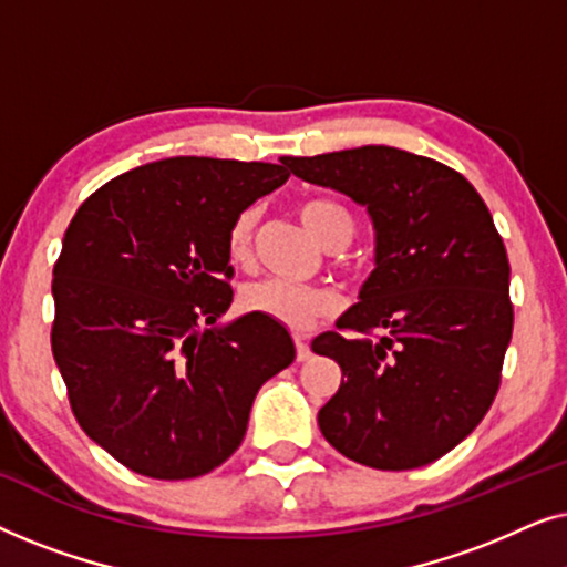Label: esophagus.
I'll use <instances>...</instances> for the list:
<instances>
[{"label":"esophagus","mask_w":567,"mask_h":567,"mask_svg":"<svg viewBox=\"0 0 567 567\" xmlns=\"http://www.w3.org/2000/svg\"><path fill=\"white\" fill-rule=\"evenodd\" d=\"M293 343H297V361H307L309 355H312V348H309L305 332H297V336H293Z\"/></svg>","instance_id":"esophagus-1"}]
</instances>
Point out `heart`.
<instances>
[{
    "label": "heart",
    "mask_w": 567,
    "mask_h": 567,
    "mask_svg": "<svg viewBox=\"0 0 567 567\" xmlns=\"http://www.w3.org/2000/svg\"><path fill=\"white\" fill-rule=\"evenodd\" d=\"M299 219L328 247L336 239H351L353 216L346 206L330 198H309L299 204ZM255 227V212L237 214L227 229V255L231 262H247ZM243 307L252 315H262L291 330H307L317 320L336 309V297L320 286H297L286 281H262L243 293Z\"/></svg>",
    "instance_id": "1"
}]
</instances>
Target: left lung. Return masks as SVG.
<instances>
[{
	"mask_svg": "<svg viewBox=\"0 0 567 567\" xmlns=\"http://www.w3.org/2000/svg\"><path fill=\"white\" fill-rule=\"evenodd\" d=\"M281 162L367 206L377 229L361 301L340 332L312 340L343 371L317 413L322 436L374 470L436 462L491 410L514 332L508 255L485 200L456 169L394 146Z\"/></svg>",
	"mask_w": 567,
	"mask_h": 567,
	"instance_id": "1",
	"label": "left lung"
}]
</instances>
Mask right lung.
<instances>
[{"instance_id":"add662e5","label":"right lung","mask_w":567,"mask_h":567,"mask_svg":"<svg viewBox=\"0 0 567 567\" xmlns=\"http://www.w3.org/2000/svg\"><path fill=\"white\" fill-rule=\"evenodd\" d=\"M284 165L169 157L76 208L53 266L51 351L87 436L123 467L188 480L243 444L255 394L293 361L281 322L231 305L227 229Z\"/></svg>"}]
</instances>
